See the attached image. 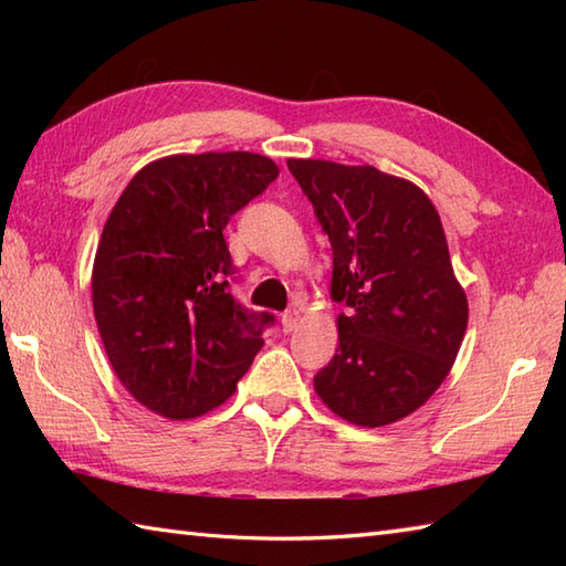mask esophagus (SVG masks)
Instances as JSON below:
<instances>
[{"label": "esophagus", "instance_id": "esophagus-1", "mask_svg": "<svg viewBox=\"0 0 566 566\" xmlns=\"http://www.w3.org/2000/svg\"><path fill=\"white\" fill-rule=\"evenodd\" d=\"M298 321H302V311H298V308L284 311V314H282V328H284L286 333H292V331L298 326Z\"/></svg>", "mask_w": 566, "mask_h": 566}]
</instances>
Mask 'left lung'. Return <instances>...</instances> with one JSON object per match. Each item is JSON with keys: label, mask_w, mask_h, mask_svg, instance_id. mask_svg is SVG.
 <instances>
[{"label": "left lung", "mask_w": 566, "mask_h": 566, "mask_svg": "<svg viewBox=\"0 0 566 566\" xmlns=\"http://www.w3.org/2000/svg\"><path fill=\"white\" fill-rule=\"evenodd\" d=\"M286 167L331 240V296L347 306L314 389L355 426H389L436 394L467 331L440 216L423 189L371 165Z\"/></svg>", "instance_id": "1"}]
</instances>
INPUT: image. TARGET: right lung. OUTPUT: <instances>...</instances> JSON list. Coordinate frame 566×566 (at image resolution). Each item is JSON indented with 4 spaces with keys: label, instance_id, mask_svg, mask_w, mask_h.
Masks as SVG:
<instances>
[{
    "label": "right lung",
    "instance_id": "add662e5",
    "mask_svg": "<svg viewBox=\"0 0 566 566\" xmlns=\"http://www.w3.org/2000/svg\"><path fill=\"white\" fill-rule=\"evenodd\" d=\"M280 175L258 153L170 155L130 179L102 231L92 304L104 350L130 391L172 420L235 391L272 314L231 294L223 228Z\"/></svg>",
    "mask_w": 566,
    "mask_h": 566
}]
</instances>
